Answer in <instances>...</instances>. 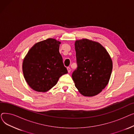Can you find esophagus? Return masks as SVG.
<instances>
[{"label": "esophagus", "instance_id": "34e87169", "mask_svg": "<svg viewBox=\"0 0 134 134\" xmlns=\"http://www.w3.org/2000/svg\"><path fill=\"white\" fill-rule=\"evenodd\" d=\"M67 71H68V73L71 72V68H70V67H67Z\"/></svg>", "mask_w": 134, "mask_h": 134}]
</instances>
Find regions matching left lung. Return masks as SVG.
I'll return each instance as SVG.
<instances>
[{"label": "left lung", "mask_w": 134, "mask_h": 134, "mask_svg": "<svg viewBox=\"0 0 134 134\" xmlns=\"http://www.w3.org/2000/svg\"><path fill=\"white\" fill-rule=\"evenodd\" d=\"M78 67L72 76L76 88L83 96H94L102 92L109 81L112 61L99 43L88 39L75 42Z\"/></svg>", "instance_id": "1"}]
</instances>
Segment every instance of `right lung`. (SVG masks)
Returning a JSON list of instances; mask_svg holds the SVG:
<instances>
[{
	"instance_id": "right-lung-1",
	"label": "right lung",
	"mask_w": 134,
	"mask_h": 134,
	"mask_svg": "<svg viewBox=\"0 0 134 134\" xmlns=\"http://www.w3.org/2000/svg\"><path fill=\"white\" fill-rule=\"evenodd\" d=\"M60 44L54 38H48L35 44L27 53L22 69L25 81L32 90L47 92L68 73L59 52Z\"/></svg>"
}]
</instances>
